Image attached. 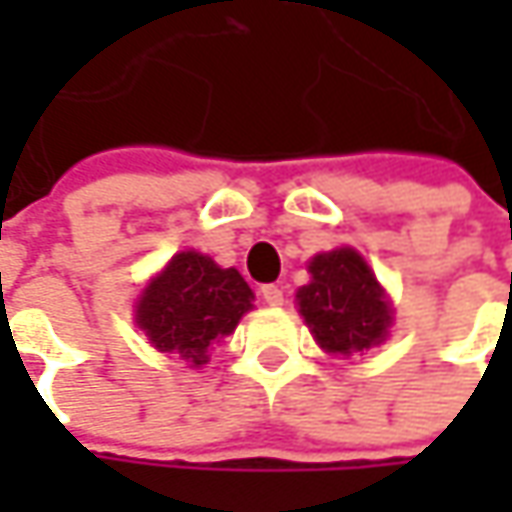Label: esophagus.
<instances>
[{
  "label": "esophagus",
  "mask_w": 512,
  "mask_h": 512,
  "mask_svg": "<svg viewBox=\"0 0 512 512\" xmlns=\"http://www.w3.org/2000/svg\"><path fill=\"white\" fill-rule=\"evenodd\" d=\"M262 299H265L267 305H282L285 302V290L279 285H265L262 287Z\"/></svg>",
  "instance_id": "1"
}]
</instances>
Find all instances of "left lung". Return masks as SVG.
I'll use <instances>...</instances> for the list:
<instances>
[{"label": "left lung", "instance_id": "obj_1", "mask_svg": "<svg viewBox=\"0 0 512 512\" xmlns=\"http://www.w3.org/2000/svg\"><path fill=\"white\" fill-rule=\"evenodd\" d=\"M310 285L296 299L327 353H356L382 344L390 327V307L384 290L362 256L350 247L319 253L310 262Z\"/></svg>", "mask_w": 512, "mask_h": 512}]
</instances>
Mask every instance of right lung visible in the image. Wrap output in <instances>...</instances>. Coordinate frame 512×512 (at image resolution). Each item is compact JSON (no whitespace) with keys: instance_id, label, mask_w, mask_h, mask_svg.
<instances>
[{"instance_id":"right-lung-1","label":"right lung","mask_w":512,"mask_h":512,"mask_svg":"<svg viewBox=\"0 0 512 512\" xmlns=\"http://www.w3.org/2000/svg\"><path fill=\"white\" fill-rule=\"evenodd\" d=\"M253 290L236 267H219L196 250L176 253L136 307V322L162 353L205 364L210 344L230 336L250 310Z\"/></svg>"}]
</instances>
